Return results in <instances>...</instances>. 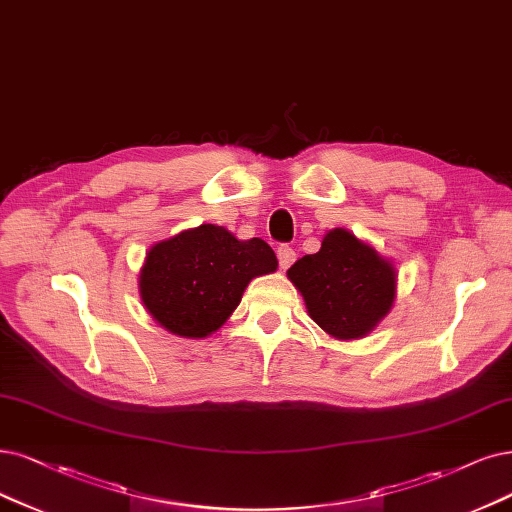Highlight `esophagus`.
Masks as SVG:
<instances>
[{"mask_svg": "<svg viewBox=\"0 0 512 512\" xmlns=\"http://www.w3.org/2000/svg\"><path fill=\"white\" fill-rule=\"evenodd\" d=\"M276 255H278V263H280V268L282 270H287V268H291L293 266V261H295V251L291 249L289 244H280L278 246V251H276Z\"/></svg>", "mask_w": 512, "mask_h": 512, "instance_id": "esophagus-1", "label": "esophagus"}]
</instances>
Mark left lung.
Returning <instances> with one entry per match:
<instances>
[{
	"instance_id": "obj_1",
	"label": "left lung",
	"mask_w": 512,
	"mask_h": 512,
	"mask_svg": "<svg viewBox=\"0 0 512 512\" xmlns=\"http://www.w3.org/2000/svg\"><path fill=\"white\" fill-rule=\"evenodd\" d=\"M314 323L337 339H358L377 327L396 297V270L348 230H331L320 251L287 272Z\"/></svg>"
}]
</instances>
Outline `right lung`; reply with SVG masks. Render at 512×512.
<instances>
[{"mask_svg":"<svg viewBox=\"0 0 512 512\" xmlns=\"http://www.w3.org/2000/svg\"><path fill=\"white\" fill-rule=\"evenodd\" d=\"M276 268L278 259L268 242L238 240L221 225L202 223L151 246L139 293L160 327L200 339L230 318L255 276Z\"/></svg>","mask_w":512,"mask_h":512,"instance_id":"add662e5","label":"right lung"}]
</instances>
